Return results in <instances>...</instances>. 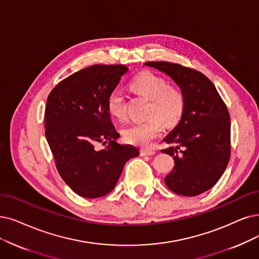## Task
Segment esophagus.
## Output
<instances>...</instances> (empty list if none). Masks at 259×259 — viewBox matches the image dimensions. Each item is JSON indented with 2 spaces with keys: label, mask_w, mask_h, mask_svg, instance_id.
<instances>
[{
  "label": "esophagus",
  "mask_w": 259,
  "mask_h": 259,
  "mask_svg": "<svg viewBox=\"0 0 259 259\" xmlns=\"http://www.w3.org/2000/svg\"><path fill=\"white\" fill-rule=\"evenodd\" d=\"M140 154L142 155V156H151V155L155 154V151L151 150V149H141Z\"/></svg>",
  "instance_id": "1"
}]
</instances>
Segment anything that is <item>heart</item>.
<instances>
[{
    "mask_svg": "<svg viewBox=\"0 0 259 259\" xmlns=\"http://www.w3.org/2000/svg\"><path fill=\"white\" fill-rule=\"evenodd\" d=\"M131 88L139 96L151 100L149 116L152 118L146 122L131 124L124 130V138L137 146H148L161 134L163 120L165 125L172 126L181 120L185 109L184 92L178 86L168 85L163 77L148 71L134 78ZM107 108L112 116L119 119L125 117V97L120 88L110 91L107 98Z\"/></svg>",
    "mask_w": 259,
    "mask_h": 259,
    "instance_id": "obj_1",
    "label": "heart"
}]
</instances>
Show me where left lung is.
<instances>
[{"label":"left lung","instance_id":"1","mask_svg":"<svg viewBox=\"0 0 259 259\" xmlns=\"http://www.w3.org/2000/svg\"><path fill=\"white\" fill-rule=\"evenodd\" d=\"M144 65L170 76L185 96L181 121L163 139L172 146L161 152L174 159L165 185L184 196L209 190L231 157V119L225 103L210 79L199 71L167 61Z\"/></svg>","mask_w":259,"mask_h":259}]
</instances>
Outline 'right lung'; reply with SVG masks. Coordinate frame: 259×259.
<instances>
[{"label": "right lung", "mask_w": 259, "mask_h": 259, "mask_svg": "<svg viewBox=\"0 0 259 259\" xmlns=\"http://www.w3.org/2000/svg\"><path fill=\"white\" fill-rule=\"evenodd\" d=\"M128 68L95 65L81 69L50 92L45 112L46 138L58 173L76 194L87 199L109 193L125 162L139 155L120 144L110 120L107 98ZM100 142L106 148L98 150Z\"/></svg>", "instance_id": "add662e5"}]
</instances>
